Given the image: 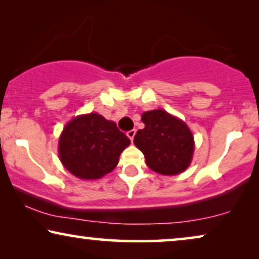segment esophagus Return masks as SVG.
<instances>
[{
    "label": "esophagus",
    "instance_id": "obj_1",
    "mask_svg": "<svg viewBox=\"0 0 259 259\" xmlns=\"http://www.w3.org/2000/svg\"><path fill=\"white\" fill-rule=\"evenodd\" d=\"M136 133H137L136 130H131V131H128V132H127V137L130 138L131 141H133L134 136H136Z\"/></svg>",
    "mask_w": 259,
    "mask_h": 259
}]
</instances>
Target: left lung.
<instances>
[{
  "mask_svg": "<svg viewBox=\"0 0 259 259\" xmlns=\"http://www.w3.org/2000/svg\"><path fill=\"white\" fill-rule=\"evenodd\" d=\"M145 123L134 137L146 165L162 176H176L189 167L193 158L194 138L183 120L158 108L141 115Z\"/></svg>",
  "mask_w": 259,
  "mask_h": 259,
  "instance_id": "1",
  "label": "left lung"
}]
</instances>
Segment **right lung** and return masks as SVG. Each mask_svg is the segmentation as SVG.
<instances>
[{"label":"right lung","mask_w":259,"mask_h":259,"mask_svg":"<svg viewBox=\"0 0 259 259\" xmlns=\"http://www.w3.org/2000/svg\"><path fill=\"white\" fill-rule=\"evenodd\" d=\"M130 144L114 121L88 113L75 116L63 127L58 152L67 171L79 179L95 180L115 168Z\"/></svg>","instance_id":"add662e5"}]
</instances>
